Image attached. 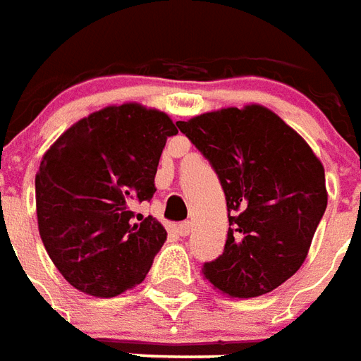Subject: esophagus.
<instances>
[{
  "label": "esophagus",
  "mask_w": 361,
  "mask_h": 361,
  "mask_svg": "<svg viewBox=\"0 0 361 361\" xmlns=\"http://www.w3.org/2000/svg\"><path fill=\"white\" fill-rule=\"evenodd\" d=\"M191 229H193V224H191V221H181L180 226H178V233H180L181 237H188V235L191 233Z\"/></svg>",
  "instance_id": "obj_1"
}]
</instances>
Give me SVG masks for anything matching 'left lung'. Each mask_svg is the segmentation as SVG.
Listing matches in <instances>:
<instances>
[{
  "label": "left lung",
  "mask_w": 361,
  "mask_h": 361,
  "mask_svg": "<svg viewBox=\"0 0 361 361\" xmlns=\"http://www.w3.org/2000/svg\"><path fill=\"white\" fill-rule=\"evenodd\" d=\"M218 173L228 202L226 247L202 274L216 289L252 298L302 266L327 208L325 172L306 141L260 105L178 122Z\"/></svg>",
  "instance_id": "left-lung-1"
}]
</instances>
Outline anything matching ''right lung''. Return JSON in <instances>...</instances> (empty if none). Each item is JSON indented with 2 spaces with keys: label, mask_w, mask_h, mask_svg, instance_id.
Masks as SVG:
<instances>
[{
  "label": "right lung",
  "mask_w": 361,
  "mask_h": 361,
  "mask_svg": "<svg viewBox=\"0 0 361 361\" xmlns=\"http://www.w3.org/2000/svg\"><path fill=\"white\" fill-rule=\"evenodd\" d=\"M178 128L137 103L78 120L44 154L36 173L38 228L47 255L72 287L111 298L145 279L166 241L151 201L160 154Z\"/></svg>",
  "instance_id": "right-lung-1"
}]
</instances>
